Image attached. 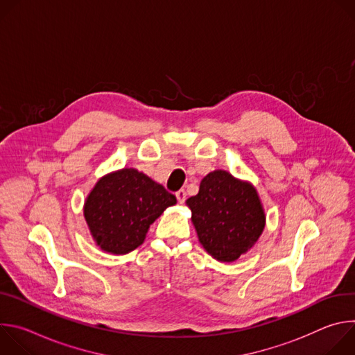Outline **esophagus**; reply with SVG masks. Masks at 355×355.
Listing matches in <instances>:
<instances>
[{"label": "esophagus", "mask_w": 355, "mask_h": 355, "mask_svg": "<svg viewBox=\"0 0 355 355\" xmlns=\"http://www.w3.org/2000/svg\"><path fill=\"white\" fill-rule=\"evenodd\" d=\"M175 196H177V200L180 202V204H184L185 199H187V193H185V191H184V189L177 191V192H175Z\"/></svg>", "instance_id": "1"}]
</instances>
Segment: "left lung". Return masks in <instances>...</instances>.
<instances>
[{
	"instance_id": "1",
	"label": "left lung",
	"mask_w": 355,
	"mask_h": 355,
	"mask_svg": "<svg viewBox=\"0 0 355 355\" xmlns=\"http://www.w3.org/2000/svg\"><path fill=\"white\" fill-rule=\"evenodd\" d=\"M187 205L200 244L219 261L237 260L254 245L266 226L257 191L222 170L204 177Z\"/></svg>"
}]
</instances>
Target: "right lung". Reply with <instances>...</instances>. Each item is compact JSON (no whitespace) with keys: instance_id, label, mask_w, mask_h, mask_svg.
I'll list each match as a JSON object with an SVG mask.
<instances>
[{"instance_id":"add662e5","label":"right lung","mask_w":355,"mask_h":355,"mask_svg":"<svg viewBox=\"0 0 355 355\" xmlns=\"http://www.w3.org/2000/svg\"><path fill=\"white\" fill-rule=\"evenodd\" d=\"M175 196L135 168L101 178L84 205V216L96 244L112 254L139 247L146 233Z\"/></svg>"}]
</instances>
